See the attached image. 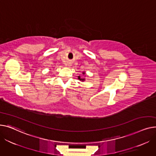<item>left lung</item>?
I'll list each match as a JSON object with an SVG mask.
<instances>
[{
  "label": "left lung",
  "mask_w": 156,
  "mask_h": 156,
  "mask_svg": "<svg viewBox=\"0 0 156 156\" xmlns=\"http://www.w3.org/2000/svg\"><path fill=\"white\" fill-rule=\"evenodd\" d=\"M85 74V72H83V74ZM78 79L80 80H82V81H84L85 79H82V78H80V76H79L78 77Z\"/></svg>",
  "instance_id": "obj_1"
}]
</instances>
